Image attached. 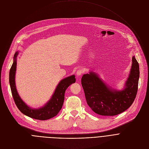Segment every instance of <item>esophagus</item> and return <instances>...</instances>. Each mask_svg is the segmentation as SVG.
<instances>
[{"label": "esophagus", "instance_id": "esophagus-1", "mask_svg": "<svg viewBox=\"0 0 149 149\" xmlns=\"http://www.w3.org/2000/svg\"><path fill=\"white\" fill-rule=\"evenodd\" d=\"M83 73H84L83 70H81V69H79V70H77V72H76V76H77V77H80V76H81V74H83Z\"/></svg>", "mask_w": 149, "mask_h": 149}]
</instances>
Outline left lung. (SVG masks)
<instances>
[{"label": "left lung", "mask_w": 149, "mask_h": 149, "mask_svg": "<svg viewBox=\"0 0 149 149\" xmlns=\"http://www.w3.org/2000/svg\"><path fill=\"white\" fill-rule=\"evenodd\" d=\"M139 65L134 56L128 77L121 91L112 89L93 72L85 74L81 84L91 109L102 116H113L127 110L133 103L138 90Z\"/></svg>", "instance_id": "left-lung-1"}]
</instances>
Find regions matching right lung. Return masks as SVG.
<instances>
[{
	"label": "right lung",
	"instance_id": "1",
	"mask_svg": "<svg viewBox=\"0 0 149 149\" xmlns=\"http://www.w3.org/2000/svg\"><path fill=\"white\" fill-rule=\"evenodd\" d=\"M18 55V52H16L13 57V62L9 72V84L16 107L24 115L36 120H46L56 116L63 105L65 90L70 85L75 83V76L72 75L62 79L57 86L51 99L44 106L38 109L32 108L22 100L16 88L15 79L16 69V57Z\"/></svg>",
	"mask_w": 149,
	"mask_h": 149
}]
</instances>
